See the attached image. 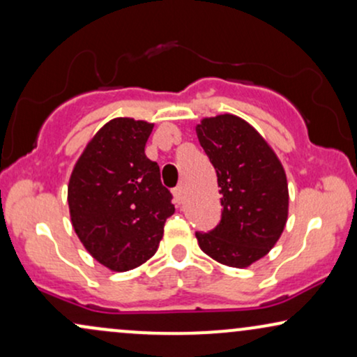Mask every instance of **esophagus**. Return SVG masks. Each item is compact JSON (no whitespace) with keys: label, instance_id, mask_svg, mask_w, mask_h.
Returning a JSON list of instances; mask_svg holds the SVG:
<instances>
[{"label":"esophagus","instance_id":"esophagus-1","mask_svg":"<svg viewBox=\"0 0 357 357\" xmlns=\"http://www.w3.org/2000/svg\"><path fill=\"white\" fill-rule=\"evenodd\" d=\"M183 192H184L183 186H176L173 189V196H174V201L176 202H181L183 201Z\"/></svg>","mask_w":357,"mask_h":357}]
</instances>
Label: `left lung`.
Here are the masks:
<instances>
[{"instance_id":"1","label":"left lung","mask_w":357,"mask_h":357,"mask_svg":"<svg viewBox=\"0 0 357 357\" xmlns=\"http://www.w3.org/2000/svg\"><path fill=\"white\" fill-rule=\"evenodd\" d=\"M196 133L222 196L219 224L212 231L196 232L197 242L220 264L249 267L268 254L287 224L285 171L260 133L236 115L204 119Z\"/></svg>"}]
</instances>
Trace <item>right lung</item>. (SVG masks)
<instances>
[{"label":"right lung","mask_w":357,"mask_h":357,"mask_svg":"<svg viewBox=\"0 0 357 357\" xmlns=\"http://www.w3.org/2000/svg\"><path fill=\"white\" fill-rule=\"evenodd\" d=\"M151 123L110 120L98 130L72 171L67 201L80 242L115 272L155 255L173 194L161 184L160 166L148 160Z\"/></svg>","instance_id":"1"}]
</instances>
